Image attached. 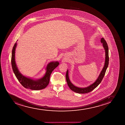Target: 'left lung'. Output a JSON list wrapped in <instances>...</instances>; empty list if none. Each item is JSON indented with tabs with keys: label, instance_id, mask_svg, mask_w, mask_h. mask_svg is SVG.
I'll return each mask as SVG.
<instances>
[{
	"label": "left lung",
	"instance_id": "8db88e82",
	"mask_svg": "<svg viewBox=\"0 0 125 125\" xmlns=\"http://www.w3.org/2000/svg\"><path fill=\"white\" fill-rule=\"evenodd\" d=\"M101 42L103 44V46L105 50V64H104V65L103 66V68L101 71V73L100 74L99 76L98 77V78L94 83L85 88L78 87L74 85L71 82L68 76V70L67 71L66 74V79L68 83V86H69L70 88L74 92H75L76 93H80V94L88 93L89 92L92 91L102 81V80L105 75L106 70L108 68V64H109V55H108V47L106 41L105 40V39H104V38L103 37L101 39Z\"/></svg>",
	"mask_w": 125,
	"mask_h": 125
}]
</instances>
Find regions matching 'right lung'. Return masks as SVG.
Here are the masks:
<instances>
[{
    "label": "right lung",
    "instance_id": "1",
    "mask_svg": "<svg viewBox=\"0 0 125 125\" xmlns=\"http://www.w3.org/2000/svg\"><path fill=\"white\" fill-rule=\"evenodd\" d=\"M17 42L14 44L11 53V63L12 68L14 75L21 84L26 88L32 90H40L44 89L49 84L51 74L54 69L59 65L58 61H52L48 63L46 67V72L43 77L40 79L34 80L23 75L20 72L16 65L15 60V49Z\"/></svg>",
    "mask_w": 125,
    "mask_h": 125
}]
</instances>
